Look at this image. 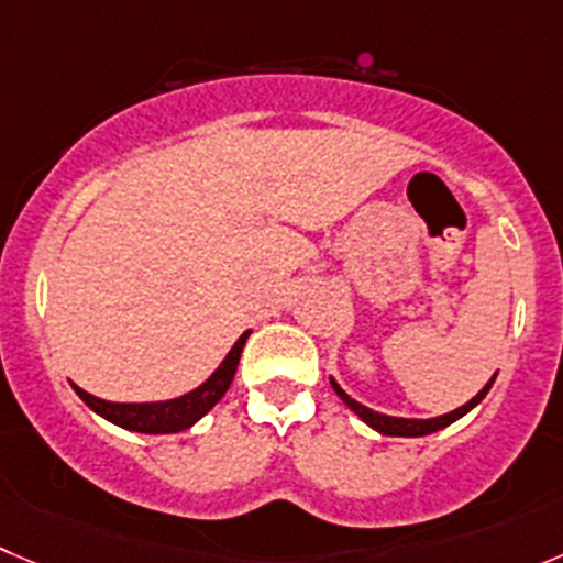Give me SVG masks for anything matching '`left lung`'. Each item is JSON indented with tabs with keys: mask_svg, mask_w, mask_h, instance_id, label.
Returning <instances> with one entry per match:
<instances>
[{
	"mask_svg": "<svg viewBox=\"0 0 563 563\" xmlns=\"http://www.w3.org/2000/svg\"><path fill=\"white\" fill-rule=\"evenodd\" d=\"M495 378H497V373L489 378V382L484 384V389H481V393L475 395V398H470L464 406H459V409L448 411V415H439V417H393V415H382V411H373L371 406L353 400L351 395H347L345 389H342L340 384L334 382V378H329V382H331V389H334V393H336V398H340L342 404H345L347 409H351L353 415L358 417V420L367 422V426H371L373 431L384 433V437H426V433L442 431V428H448V426H451V422L462 420V417L467 415V411H473L475 406H478L481 400L486 398V393H489V389H492Z\"/></svg>",
	"mask_w": 563,
	"mask_h": 563,
	"instance_id": "1",
	"label": "left lung"
}]
</instances>
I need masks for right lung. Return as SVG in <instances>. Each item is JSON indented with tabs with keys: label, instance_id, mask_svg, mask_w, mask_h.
I'll use <instances>...</instances> for the list:
<instances>
[{
	"label": "right lung",
	"instance_id": "1",
	"mask_svg": "<svg viewBox=\"0 0 563 563\" xmlns=\"http://www.w3.org/2000/svg\"><path fill=\"white\" fill-rule=\"evenodd\" d=\"M251 329L240 334V340L234 342L232 351L223 356L221 365L216 367L207 382L198 384L190 393L179 395V398L168 400H148V404H115V400L96 398V395L85 393L82 387L71 384L74 393L85 400V406L96 411L99 417H104L107 422L118 428H126V431L135 433H179L187 431L190 426H196L218 400L227 395L229 384H232L234 373L240 365V353H243L245 340H249Z\"/></svg>",
	"mask_w": 563,
	"mask_h": 563
}]
</instances>
